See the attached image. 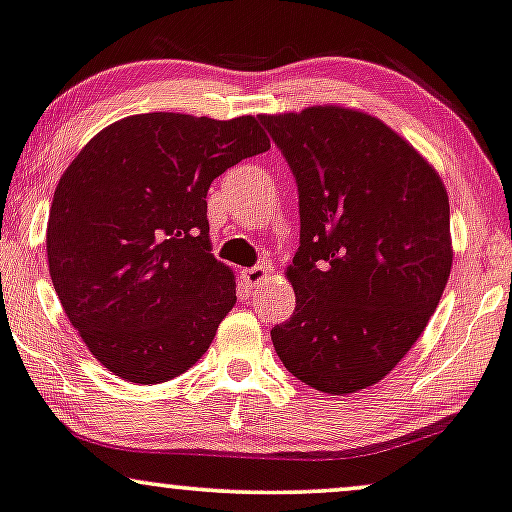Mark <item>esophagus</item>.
Segmentation results:
<instances>
[{"instance_id":"obj_1","label":"esophagus","mask_w":512,"mask_h":512,"mask_svg":"<svg viewBox=\"0 0 512 512\" xmlns=\"http://www.w3.org/2000/svg\"><path fill=\"white\" fill-rule=\"evenodd\" d=\"M267 267H264V264H255V267H248V269H243L241 271V278H243V283L248 288H255V286H262V281L264 278H267Z\"/></svg>"}]
</instances>
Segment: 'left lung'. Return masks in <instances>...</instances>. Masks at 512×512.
I'll list each match as a JSON object with an SVG mask.
<instances>
[{"instance_id":"left-lung-1","label":"left lung","mask_w":512,"mask_h":512,"mask_svg":"<svg viewBox=\"0 0 512 512\" xmlns=\"http://www.w3.org/2000/svg\"><path fill=\"white\" fill-rule=\"evenodd\" d=\"M297 184L295 312L271 328L304 385L349 394L383 380L435 314L451 271L449 198L397 132L338 106L260 115Z\"/></svg>"}]
</instances>
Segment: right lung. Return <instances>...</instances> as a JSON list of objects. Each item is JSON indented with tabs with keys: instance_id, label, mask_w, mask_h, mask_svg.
I'll return each mask as SVG.
<instances>
[{
	"instance_id": "right-lung-1",
	"label": "right lung",
	"mask_w": 512,
	"mask_h": 512,
	"mask_svg": "<svg viewBox=\"0 0 512 512\" xmlns=\"http://www.w3.org/2000/svg\"><path fill=\"white\" fill-rule=\"evenodd\" d=\"M269 146L252 115L144 113L96 134L63 172L47 226L51 283L108 371L155 385L208 352L236 281L210 255L205 198Z\"/></svg>"
}]
</instances>
